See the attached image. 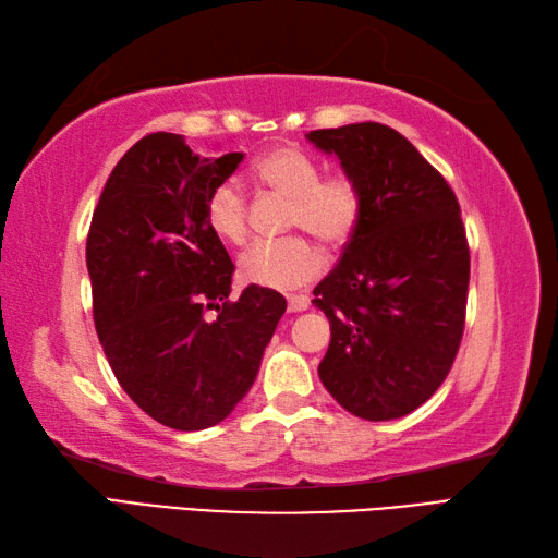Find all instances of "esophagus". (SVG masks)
I'll list each match as a JSON object with an SVG mask.
<instances>
[{
    "mask_svg": "<svg viewBox=\"0 0 558 558\" xmlns=\"http://www.w3.org/2000/svg\"><path fill=\"white\" fill-rule=\"evenodd\" d=\"M288 306H290V312H304V310H310V298H306V294H290Z\"/></svg>",
    "mask_w": 558,
    "mask_h": 558,
    "instance_id": "34e87169",
    "label": "esophagus"
}]
</instances>
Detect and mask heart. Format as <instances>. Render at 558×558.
Wrapping results in <instances>:
<instances>
[{
  "label": "heart",
  "mask_w": 558,
  "mask_h": 558,
  "mask_svg": "<svg viewBox=\"0 0 558 558\" xmlns=\"http://www.w3.org/2000/svg\"><path fill=\"white\" fill-rule=\"evenodd\" d=\"M264 184L290 196V228L316 234L328 246H345L362 220V189L350 174L322 177L318 162L298 146H280L254 162ZM206 220L220 240L242 244L248 234L246 198L240 186L222 182L213 189L206 204ZM324 256L306 236H286L258 242L240 258V276L258 288L292 290L316 278Z\"/></svg>",
  "instance_id": "1"
}]
</instances>
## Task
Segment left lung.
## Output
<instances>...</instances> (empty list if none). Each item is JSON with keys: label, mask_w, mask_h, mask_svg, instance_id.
<instances>
[{"label": "left lung", "mask_w": 558, "mask_h": 558, "mask_svg": "<svg viewBox=\"0 0 558 558\" xmlns=\"http://www.w3.org/2000/svg\"><path fill=\"white\" fill-rule=\"evenodd\" d=\"M362 189V220L314 288L330 322L318 364L354 417H405L444 384L465 330L470 246L453 189L396 129L360 122L306 134Z\"/></svg>", "instance_id": "left-lung-1"}]
</instances>
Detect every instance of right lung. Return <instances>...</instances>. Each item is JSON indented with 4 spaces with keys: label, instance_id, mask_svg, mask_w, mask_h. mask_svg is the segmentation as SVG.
I'll use <instances>...</instances> for the list:
<instances>
[{
    "label": "right lung",
    "instance_id": "right-lung-1",
    "mask_svg": "<svg viewBox=\"0 0 558 558\" xmlns=\"http://www.w3.org/2000/svg\"><path fill=\"white\" fill-rule=\"evenodd\" d=\"M242 158H201L180 134H148L114 165L93 210L86 264L100 345L126 396L170 429L228 417L288 310L258 286L230 300L234 264L206 204Z\"/></svg>",
    "mask_w": 558,
    "mask_h": 558
}]
</instances>
